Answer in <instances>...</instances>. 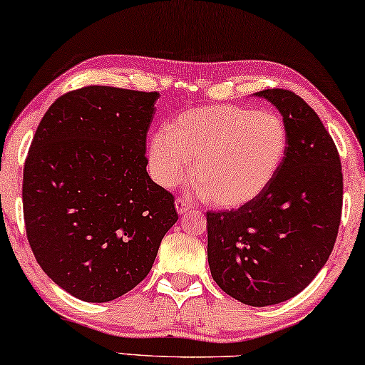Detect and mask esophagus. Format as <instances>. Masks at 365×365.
<instances>
[{
	"mask_svg": "<svg viewBox=\"0 0 365 365\" xmlns=\"http://www.w3.org/2000/svg\"><path fill=\"white\" fill-rule=\"evenodd\" d=\"M176 211H178V214H184V212H187L189 209H191V204H189L186 199H182V197H178L176 199Z\"/></svg>",
	"mask_w": 365,
	"mask_h": 365,
	"instance_id": "esophagus-1",
	"label": "esophagus"
}]
</instances>
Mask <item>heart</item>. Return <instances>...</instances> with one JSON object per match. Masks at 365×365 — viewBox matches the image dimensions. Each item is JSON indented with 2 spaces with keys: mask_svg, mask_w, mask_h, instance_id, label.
<instances>
[{
  "mask_svg": "<svg viewBox=\"0 0 365 365\" xmlns=\"http://www.w3.org/2000/svg\"><path fill=\"white\" fill-rule=\"evenodd\" d=\"M289 131L272 111L212 104L179 114L151 138L148 163L154 181L174 187L189 173L192 189L219 209L247 206L271 186L286 161Z\"/></svg>",
  "mask_w": 365,
  "mask_h": 365,
  "instance_id": "heart-1",
  "label": "heart"
}]
</instances>
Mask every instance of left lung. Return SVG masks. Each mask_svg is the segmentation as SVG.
Here are the masks:
<instances>
[{"instance_id":"8db88e82","label":"left lung","mask_w":365,"mask_h":365,"mask_svg":"<svg viewBox=\"0 0 365 365\" xmlns=\"http://www.w3.org/2000/svg\"><path fill=\"white\" fill-rule=\"evenodd\" d=\"M256 96L276 106L286 123V161L256 201L206 214L207 262L224 292L266 307L297 296L327 262L344 186L337 148L316 111L287 89Z\"/></svg>"}]
</instances>
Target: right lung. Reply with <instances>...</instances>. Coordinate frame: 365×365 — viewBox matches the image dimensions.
Wrapping results in <instances>:
<instances>
[{"label": "right lung", "instance_id": "1", "mask_svg": "<svg viewBox=\"0 0 365 365\" xmlns=\"http://www.w3.org/2000/svg\"><path fill=\"white\" fill-rule=\"evenodd\" d=\"M159 93L86 86L51 104L23 171V212L36 261L59 287L108 302L151 271L178 221L149 178L146 134Z\"/></svg>", "mask_w": 365, "mask_h": 365}]
</instances>
